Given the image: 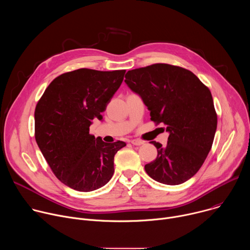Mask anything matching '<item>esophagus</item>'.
Here are the masks:
<instances>
[{
  "label": "esophagus",
  "instance_id": "34e87169",
  "mask_svg": "<svg viewBox=\"0 0 250 250\" xmlns=\"http://www.w3.org/2000/svg\"><path fill=\"white\" fill-rule=\"evenodd\" d=\"M130 142H131V145H133V146H142L145 144V142L140 140V139H132Z\"/></svg>",
  "mask_w": 250,
  "mask_h": 250
}]
</instances>
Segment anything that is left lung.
I'll return each instance as SVG.
<instances>
[{
	"label": "left lung",
	"instance_id": "left-lung-1",
	"mask_svg": "<svg viewBox=\"0 0 250 250\" xmlns=\"http://www.w3.org/2000/svg\"><path fill=\"white\" fill-rule=\"evenodd\" d=\"M125 82L150 111V120L164 124L166 146L156 141L157 157L146 164L155 181L179 185L202 167L212 146L218 116L209 89L191 71L165 63L129 70Z\"/></svg>",
	"mask_w": 250,
	"mask_h": 250
}]
</instances>
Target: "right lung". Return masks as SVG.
<instances>
[{"label":"right lung","mask_w":250,"mask_h":250,"mask_svg":"<svg viewBox=\"0 0 250 250\" xmlns=\"http://www.w3.org/2000/svg\"><path fill=\"white\" fill-rule=\"evenodd\" d=\"M125 70L88 68L56 77L34 111V136L51 171L66 186L80 192L97 190L114 174L115 154L125 142L105 144L90 134L94 119L102 120L120 88Z\"/></svg>","instance_id":"1"}]
</instances>
